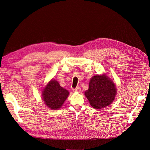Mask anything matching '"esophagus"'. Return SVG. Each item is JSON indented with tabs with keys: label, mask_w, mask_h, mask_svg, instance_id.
<instances>
[{
	"label": "esophagus",
	"mask_w": 150,
	"mask_h": 150,
	"mask_svg": "<svg viewBox=\"0 0 150 150\" xmlns=\"http://www.w3.org/2000/svg\"><path fill=\"white\" fill-rule=\"evenodd\" d=\"M72 91H73L74 92H80V91H81V88H79V87H78V88H75V89H72Z\"/></svg>",
	"instance_id": "34e87169"
}]
</instances>
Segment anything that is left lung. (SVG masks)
Returning <instances> with one entry per match:
<instances>
[{
	"label": "left lung",
	"mask_w": 150,
	"mask_h": 150,
	"mask_svg": "<svg viewBox=\"0 0 150 150\" xmlns=\"http://www.w3.org/2000/svg\"><path fill=\"white\" fill-rule=\"evenodd\" d=\"M116 94L115 83L106 73L93 76L89 82V88L84 93L90 105L95 110H101L110 105Z\"/></svg>",
	"instance_id": "left-lung-1"
}]
</instances>
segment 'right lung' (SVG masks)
<instances>
[{
	"instance_id": "right-lung-1",
	"label": "right lung",
	"mask_w": 150,
	"mask_h": 150,
	"mask_svg": "<svg viewBox=\"0 0 150 150\" xmlns=\"http://www.w3.org/2000/svg\"><path fill=\"white\" fill-rule=\"evenodd\" d=\"M69 94V91L62 88L54 79L50 80L42 89V98L45 105L54 110H59Z\"/></svg>"
}]
</instances>
